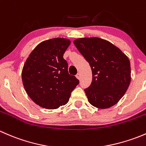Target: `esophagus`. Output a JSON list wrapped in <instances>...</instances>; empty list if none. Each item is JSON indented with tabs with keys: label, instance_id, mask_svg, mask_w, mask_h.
Segmentation results:
<instances>
[{
	"label": "esophagus",
	"instance_id": "esophagus-1",
	"mask_svg": "<svg viewBox=\"0 0 146 146\" xmlns=\"http://www.w3.org/2000/svg\"><path fill=\"white\" fill-rule=\"evenodd\" d=\"M76 76V78H77L78 79H80V73H77Z\"/></svg>",
	"mask_w": 146,
	"mask_h": 146
}]
</instances>
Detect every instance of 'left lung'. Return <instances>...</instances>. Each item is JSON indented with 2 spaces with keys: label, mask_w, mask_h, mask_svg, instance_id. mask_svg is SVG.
I'll list each match as a JSON object with an SVG mask.
<instances>
[{
  "label": "left lung",
  "mask_w": 146,
  "mask_h": 146,
  "mask_svg": "<svg viewBox=\"0 0 146 146\" xmlns=\"http://www.w3.org/2000/svg\"><path fill=\"white\" fill-rule=\"evenodd\" d=\"M73 43L92 70V82L85 89L89 102L99 109L114 106L131 82L128 57L118 47L101 38H80Z\"/></svg>",
  "instance_id": "8db88e82"
}]
</instances>
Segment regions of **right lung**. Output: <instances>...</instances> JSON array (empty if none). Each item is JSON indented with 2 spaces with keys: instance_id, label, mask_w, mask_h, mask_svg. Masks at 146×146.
Listing matches in <instances>:
<instances>
[{
  "instance_id": "add662e5",
  "label": "right lung",
  "mask_w": 146,
  "mask_h": 146,
  "mask_svg": "<svg viewBox=\"0 0 146 146\" xmlns=\"http://www.w3.org/2000/svg\"><path fill=\"white\" fill-rule=\"evenodd\" d=\"M69 39L54 38L39 44L29 54L22 71L26 92L32 101L47 110L67 104L70 93L78 85L68 71L64 54Z\"/></svg>"
}]
</instances>
